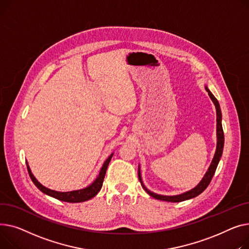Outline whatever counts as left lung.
Masks as SVG:
<instances>
[{
  "instance_id": "1",
  "label": "left lung",
  "mask_w": 249,
  "mask_h": 249,
  "mask_svg": "<svg viewBox=\"0 0 249 249\" xmlns=\"http://www.w3.org/2000/svg\"><path fill=\"white\" fill-rule=\"evenodd\" d=\"M206 90L208 91V94L210 96V98L212 99V101L214 102L215 107H216V115H217V148H216V152L214 155V158L212 160V163L207 171V173L205 174V176L202 179V181L192 190H190V191L181 194V195H176V196H163V195H158L155 194L153 192H151L150 190H148L147 188L144 187L142 181V177H141V172L139 169V173H138V176H139V180L143 188V190L145 192H147L150 196L158 199V200H162V201H167V202H182L185 200H189V199H192L194 197H197L198 195H200L204 190H205L208 185L210 184L216 168L218 166L219 160H220V158L222 156V152H223V147H224V134H223V128H222V124H221V120H222V114H221V109H220V106H219V102L216 99V97L211 93V91L206 87Z\"/></svg>"
}]
</instances>
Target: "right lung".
<instances>
[{
	"mask_svg": "<svg viewBox=\"0 0 249 249\" xmlns=\"http://www.w3.org/2000/svg\"><path fill=\"white\" fill-rule=\"evenodd\" d=\"M111 158H112V155H110L107 158V160H106L104 166H102V168L99 172L98 177L96 178V180L91 185H89V187H86L84 189L76 190V191H71V192H57V191H54V190H50L46 187H44L33 176V174L31 173V170H30V168H29L28 165H27V169H28L29 176H30L33 183L36 185V187L40 190V191H42L44 194L49 195V196H51L55 199H58L60 201H64V202L79 203V202H84V201H87V200L93 198L100 191V189L102 187V183H104V180H105L107 169V166L110 162Z\"/></svg>",
	"mask_w": 249,
	"mask_h": 249,
	"instance_id": "obj_1",
	"label": "right lung"
}]
</instances>
